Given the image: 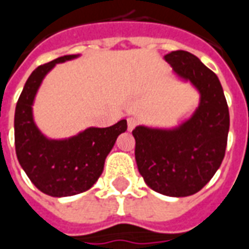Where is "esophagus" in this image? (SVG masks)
<instances>
[{
	"label": "esophagus",
	"mask_w": 249,
	"mask_h": 249,
	"mask_svg": "<svg viewBox=\"0 0 249 249\" xmlns=\"http://www.w3.org/2000/svg\"><path fill=\"white\" fill-rule=\"evenodd\" d=\"M137 124H138V121H137L135 118H128V119H127V128H128V131H133Z\"/></svg>",
	"instance_id": "34e87169"
}]
</instances>
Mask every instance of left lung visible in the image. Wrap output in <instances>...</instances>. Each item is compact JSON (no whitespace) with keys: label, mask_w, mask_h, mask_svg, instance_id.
Masks as SVG:
<instances>
[{"label":"left lung","mask_w":249,"mask_h":249,"mask_svg":"<svg viewBox=\"0 0 249 249\" xmlns=\"http://www.w3.org/2000/svg\"><path fill=\"white\" fill-rule=\"evenodd\" d=\"M174 75L200 93L195 112L174 127L134 128L135 161L149 188L170 197L197 193L217 172L225 156L229 111L221 83L186 51L165 56Z\"/></svg>","instance_id":"obj_1"}]
</instances>
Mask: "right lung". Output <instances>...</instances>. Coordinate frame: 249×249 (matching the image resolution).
Returning <instances> with one entry per match:
<instances>
[{
  "mask_svg": "<svg viewBox=\"0 0 249 249\" xmlns=\"http://www.w3.org/2000/svg\"><path fill=\"white\" fill-rule=\"evenodd\" d=\"M80 54H67L37 67L28 77L15 112V144L17 160L32 184L52 197H68L86 192L103 173L106 157L116 138L127 130L122 119L110 127H88L64 139L45 137L33 119V103L54 65Z\"/></svg>",
  "mask_w": 249,
  "mask_h": 249,
  "instance_id": "obj_1",
  "label": "right lung"
}]
</instances>
